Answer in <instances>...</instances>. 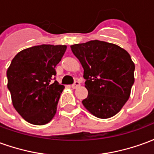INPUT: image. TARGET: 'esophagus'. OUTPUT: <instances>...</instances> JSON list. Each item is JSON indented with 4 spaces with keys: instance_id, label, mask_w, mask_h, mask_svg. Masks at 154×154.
<instances>
[{
    "instance_id": "34e87169",
    "label": "esophagus",
    "mask_w": 154,
    "mask_h": 154,
    "mask_svg": "<svg viewBox=\"0 0 154 154\" xmlns=\"http://www.w3.org/2000/svg\"><path fill=\"white\" fill-rule=\"evenodd\" d=\"M78 87H80V82H77V81H76V82L72 85V89H76V88H77Z\"/></svg>"
}]
</instances>
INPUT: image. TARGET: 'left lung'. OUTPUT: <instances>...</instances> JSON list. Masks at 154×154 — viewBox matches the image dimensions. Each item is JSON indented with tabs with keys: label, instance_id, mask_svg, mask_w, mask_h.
Wrapping results in <instances>:
<instances>
[{
	"label": "left lung",
	"instance_id": "left-lung-1",
	"mask_svg": "<svg viewBox=\"0 0 154 154\" xmlns=\"http://www.w3.org/2000/svg\"><path fill=\"white\" fill-rule=\"evenodd\" d=\"M83 67L88 96L82 102L100 119L110 118L122 109L134 82V63L129 53L118 45L91 40L71 45Z\"/></svg>",
	"mask_w": 154,
	"mask_h": 154
}]
</instances>
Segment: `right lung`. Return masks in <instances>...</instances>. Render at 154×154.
<instances>
[{"mask_svg": "<svg viewBox=\"0 0 154 154\" xmlns=\"http://www.w3.org/2000/svg\"><path fill=\"white\" fill-rule=\"evenodd\" d=\"M66 49V45L42 44L20 51L12 59L7 87L13 106L27 122L43 125L55 116L64 86L52 80Z\"/></svg>", "mask_w": 154, "mask_h": 154, "instance_id": "1", "label": "right lung"}]
</instances>
